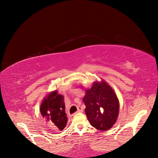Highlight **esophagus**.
I'll return each mask as SVG.
<instances>
[{
    "mask_svg": "<svg viewBox=\"0 0 158 158\" xmlns=\"http://www.w3.org/2000/svg\"><path fill=\"white\" fill-rule=\"evenodd\" d=\"M83 108L81 106H79L78 107H77V112H82L83 111Z\"/></svg>",
    "mask_w": 158,
    "mask_h": 158,
    "instance_id": "34e87169",
    "label": "esophagus"
}]
</instances>
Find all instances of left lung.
Returning a JSON list of instances; mask_svg holds the SVG:
<instances>
[{"label":"left lung","instance_id":"obj_1","mask_svg":"<svg viewBox=\"0 0 158 158\" xmlns=\"http://www.w3.org/2000/svg\"><path fill=\"white\" fill-rule=\"evenodd\" d=\"M85 112L90 124L99 130H107L115 124L119 104L113 89L105 82H95L86 90L83 98Z\"/></svg>","mask_w":158,"mask_h":158}]
</instances>
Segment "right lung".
<instances>
[{
  "label": "right lung",
  "instance_id": "1",
  "mask_svg": "<svg viewBox=\"0 0 158 158\" xmlns=\"http://www.w3.org/2000/svg\"><path fill=\"white\" fill-rule=\"evenodd\" d=\"M40 110L55 132L62 131L66 126L68 117L65 113L64 98L63 96L58 94L57 91L49 94L44 99Z\"/></svg>",
  "mask_w": 158,
  "mask_h": 158
}]
</instances>
